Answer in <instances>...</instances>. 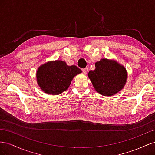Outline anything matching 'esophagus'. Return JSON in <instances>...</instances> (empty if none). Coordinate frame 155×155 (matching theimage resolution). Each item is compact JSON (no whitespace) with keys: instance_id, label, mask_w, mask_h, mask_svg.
<instances>
[{"instance_id":"esophagus-1","label":"esophagus","mask_w":155,"mask_h":155,"mask_svg":"<svg viewBox=\"0 0 155 155\" xmlns=\"http://www.w3.org/2000/svg\"><path fill=\"white\" fill-rule=\"evenodd\" d=\"M82 71H83V74H86L87 72H88V68H83V69H82Z\"/></svg>"}]
</instances>
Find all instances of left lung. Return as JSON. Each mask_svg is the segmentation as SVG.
<instances>
[{
    "label": "left lung",
    "instance_id": "8db88e82",
    "mask_svg": "<svg viewBox=\"0 0 155 155\" xmlns=\"http://www.w3.org/2000/svg\"><path fill=\"white\" fill-rule=\"evenodd\" d=\"M88 77L96 91L105 96L116 94L121 91L127 79V72L122 64L114 59H101L95 63Z\"/></svg>",
    "mask_w": 155,
    "mask_h": 155
}]
</instances>
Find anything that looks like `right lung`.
<instances>
[{
    "mask_svg": "<svg viewBox=\"0 0 155 155\" xmlns=\"http://www.w3.org/2000/svg\"><path fill=\"white\" fill-rule=\"evenodd\" d=\"M81 72L76 66H68L63 61H50L37 68V82L47 94L58 95L67 91L73 78Z\"/></svg>",
    "mask_w": 155,
    "mask_h": 155,
    "instance_id": "1",
    "label": "right lung"
}]
</instances>
